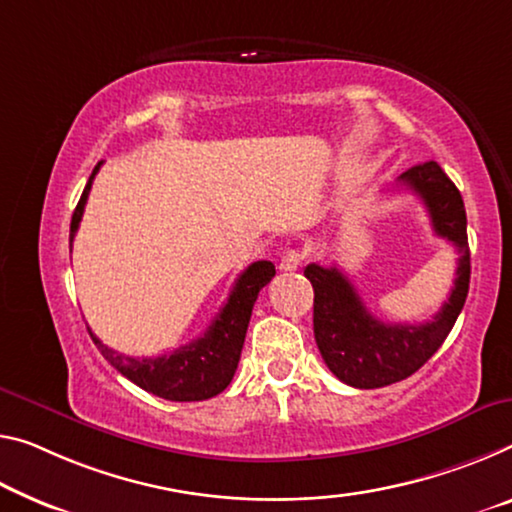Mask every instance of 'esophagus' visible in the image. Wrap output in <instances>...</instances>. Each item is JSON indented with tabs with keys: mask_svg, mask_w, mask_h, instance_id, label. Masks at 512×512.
Wrapping results in <instances>:
<instances>
[{
	"mask_svg": "<svg viewBox=\"0 0 512 512\" xmlns=\"http://www.w3.org/2000/svg\"><path fill=\"white\" fill-rule=\"evenodd\" d=\"M302 261H304V254L302 251H297V249H288L286 254L281 256V263H279V267L283 272H293V270H297V267L302 265Z\"/></svg>",
	"mask_w": 512,
	"mask_h": 512,
	"instance_id": "esophagus-1",
	"label": "esophagus"
}]
</instances>
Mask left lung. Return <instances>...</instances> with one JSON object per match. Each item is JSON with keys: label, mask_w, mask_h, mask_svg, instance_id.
<instances>
[{"label": "left lung", "mask_w": 512, "mask_h": 512, "mask_svg": "<svg viewBox=\"0 0 512 512\" xmlns=\"http://www.w3.org/2000/svg\"><path fill=\"white\" fill-rule=\"evenodd\" d=\"M426 203L432 231L458 249L451 295L421 325H384L373 318L352 281L336 265H306L313 286V334L322 359L338 380L357 389H380L419 371L446 341L469 293L467 212L460 190L437 162H423L398 178Z\"/></svg>", "instance_id": "left-lung-1"}]
</instances>
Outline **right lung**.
I'll return each instance as SVG.
<instances>
[{
    "label": "right lung",
    "mask_w": 512,
    "mask_h": 512,
    "mask_svg": "<svg viewBox=\"0 0 512 512\" xmlns=\"http://www.w3.org/2000/svg\"><path fill=\"white\" fill-rule=\"evenodd\" d=\"M100 164H96L93 174L86 183L80 196V203L73 212V222H70V245L77 229H80L86 199H89L91 183L96 178ZM274 277V265L270 261L251 263L245 272L240 274L238 281L231 290L229 300L212 320V325L206 329V334L196 338V341L183 345L162 357H125L121 352L107 348L100 338L91 332L93 343L98 345L109 364L116 371L128 377L153 396L164 400H176V403H192V400H206L222 393L229 387L235 368H238L242 345H245V334L249 327L251 309H254L256 297L261 288L267 286Z\"/></svg>",
    "instance_id": "1"
}]
</instances>
